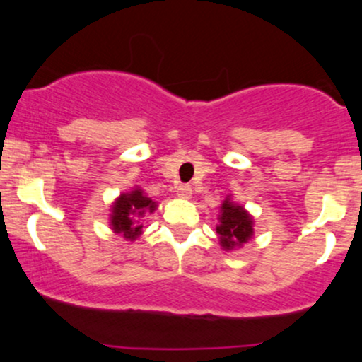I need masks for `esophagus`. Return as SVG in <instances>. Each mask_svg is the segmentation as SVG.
Listing matches in <instances>:
<instances>
[{"instance_id": "1", "label": "esophagus", "mask_w": 362, "mask_h": 362, "mask_svg": "<svg viewBox=\"0 0 362 362\" xmlns=\"http://www.w3.org/2000/svg\"><path fill=\"white\" fill-rule=\"evenodd\" d=\"M176 194L182 199H189L191 194H193V189H191V186L188 185H180L176 186Z\"/></svg>"}]
</instances>
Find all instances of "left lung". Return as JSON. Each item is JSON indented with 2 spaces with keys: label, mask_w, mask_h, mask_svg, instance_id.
I'll return each instance as SVG.
<instances>
[{
  "label": "left lung",
  "mask_w": 362,
  "mask_h": 362,
  "mask_svg": "<svg viewBox=\"0 0 362 362\" xmlns=\"http://www.w3.org/2000/svg\"><path fill=\"white\" fill-rule=\"evenodd\" d=\"M253 216L245 209L242 204L235 203L231 196H226L220 206L218 215L216 235L220 240L221 248L225 252L242 248L245 243L253 238Z\"/></svg>",
  "instance_id": "obj_1"
}]
</instances>
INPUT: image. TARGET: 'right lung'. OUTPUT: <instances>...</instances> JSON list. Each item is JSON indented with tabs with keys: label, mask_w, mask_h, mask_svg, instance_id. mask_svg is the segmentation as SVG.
<instances>
[{
	"label": "right lung",
	"mask_w": 362,
	"mask_h": 362,
	"mask_svg": "<svg viewBox=\"0 0 362 362\" xmlns=\"http://www.w3.org/2000/svg\"><path fill=\"white\" fill-rule=\"evenodd\" d=\"M158 203L136 186L127 193L119 194L110 204L109 225L115 235L122 236L126 242H134L142 235L141 220L147 213H154Z\"/></svg>",
	"instance_id": "add662e5"
}]
</instances>
